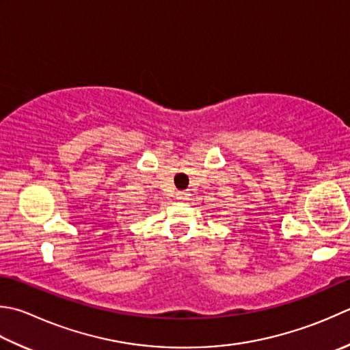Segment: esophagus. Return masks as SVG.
Returning a JSON list of instances; mask_svg holds the SVG:
<instances>
[{
    "label": "esophagus",
    "instance_id": "obj_1",
    "mask_svg": "<svg viewBox=\"0 0 350 350\" xmlns=\"http://www.w3.org/2000/svg\"><path fill=\"white\" fill-rule=\"evenodd\" d=\"M188 193H185V191H179V193H177V198H179V200H187L188 198Z\"/></svg>",
    "mask_w": 350,
    "mask_h": 350
}]
</instances>
